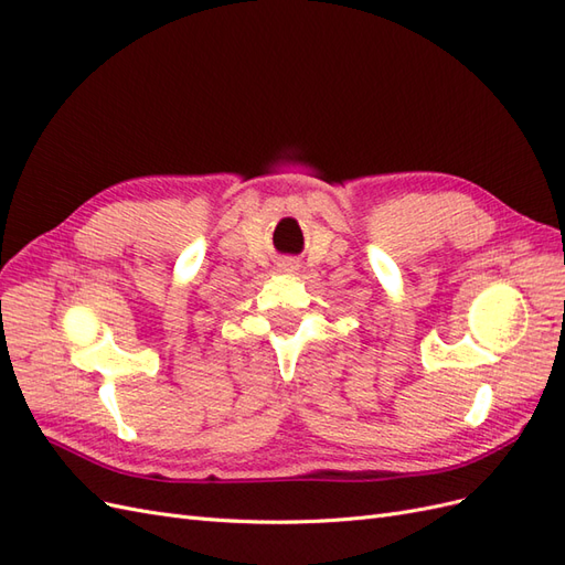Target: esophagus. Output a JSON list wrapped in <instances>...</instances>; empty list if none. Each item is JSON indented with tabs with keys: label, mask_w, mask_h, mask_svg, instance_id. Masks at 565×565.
<instances>
[{
	"label": "esophagus",
	"mask_w": 565,
	"mask_h": 565,
	"mask_svg": "<svg viewBox=\"0 0 565 565\" xmlns=\"http://www.w3.org/2000/svg\"><path fill=\"white\" fill-rule=\"evenodd\" d=\"M280 270H282V273H289V276H292V273H297V270H299V262H295V259H285V262L280 264Z\"/></svg>",
	"instance_id": "esophagus-1"
}]
</instances>
